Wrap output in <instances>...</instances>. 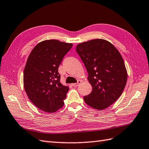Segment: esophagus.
<instances>
[{"label": "esophagus", "instance_id": "1", "mask_svg": "<svg viewBox=\"0 0 149 149\" xmlns=\"http://www.w3.org/2000/svg\"><path fill=\"white\" fill-rule=\"evenodd\" d=\"M81 83H82V81H81V80H79V81H77V82L76 83H74V84H72V86H74V87L78 86L79 85L81 84Z\"/></svg>", "mask_w": 149, "mask_h": 149}]
</instances>
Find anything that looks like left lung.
I'll return each mask as SVG.
<instances>
[{
	"mask_svg": "<svg viewBox=\"0 0 149 149\" xmlns=\"http://www.w3.org/2000/svg\"><path fill=\"white\" fill-rule=\"evenodd\" d=\"M88 73L92 91L84 97V102L94 109L108 107L121 96L127 79L125 63L118 50L110 42L95 39L76 47Z\"/></svg>",
	"mask_w": 149,
	"mask_h": 149,
	"instance_id": "left-lung-1",
	"label": "left lung"
}]
</instances>
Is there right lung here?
<instances>
[{
    "label": "right lung",
    "instance_id": "obj_1",
    "mask_svg": "<svg viewBox=\"0 0 149 149\" xmlns=\"http://www.w3.org/2000/svg\"><path fill=\"white\" fill-rule=\"evenodd\" d=\"M72 43L43 41L33 49L24 72V86L30 100L41 110L54 113L64 105L69 90L60 83L58 68Z\"/></svg>",
    "mask_w": 149,
    "mask_h": 149
}]
</instances>
